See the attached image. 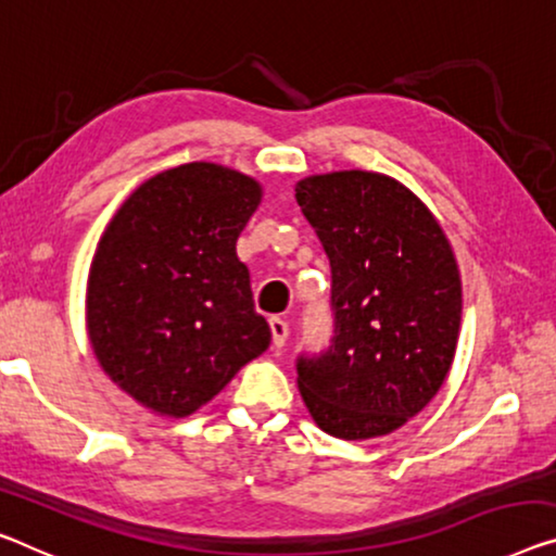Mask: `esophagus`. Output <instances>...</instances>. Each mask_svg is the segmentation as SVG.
<instances>
[{
  "label": "esophagus",
  "instance_id": "34e87169",
  "mask_svg": "<svg viewBox=\"0 0 556 556\" xmlns=\"http://www.w3.org/2000/svg\"><path fill=\"white\" fill-rule=\"evenodd\" d=\"M270 336H273V348H283L288 340V323L283 318H270Z\"/></svg>",
  "mask_w": 556,
  "mask_h": 556
}]
</instances>
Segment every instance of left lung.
Listing matches in <instances>:
<instances>
[{
  "mask_svg": "<svg viewBox=\"0 0 556 556\" xmlns=\"http://www.w3.org/2000/svg\"><path fill=\"white\" fill-rule=\"evenodd\" d=\"M330 258L336 336L298 357V388L323 432H395L438 395L455 361L463 280L445 230L395 178L332 170L295 184Z\"/></svg>",
  "mask_w": 556,
  "mask_h": 556,
  "instance_id": "1",
  "label": "left lung"
}]
</instances>
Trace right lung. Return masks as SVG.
<instances>
[{"instance_id":"1","label":"right lung","mask_w":556,"mask_h":556,"mask_svg":"<svg viewBox=\"0 0 556 556\" xmlns=\"http://www.w3.org/2000/svg\"><path fill=\"white\" fill-rule=\"evenodd\" d=\"M263 186L193 161L143 181L99 238L87 332L111 380L151 413L186 417L270 345L236 241Z\"/></svg>"}]
</instances>
